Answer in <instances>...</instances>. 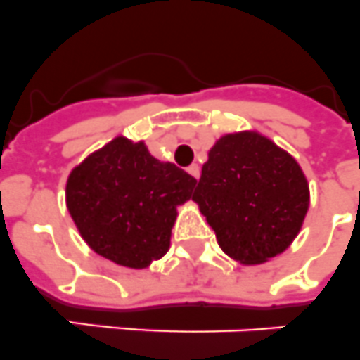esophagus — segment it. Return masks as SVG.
Returning a JSON list of instances; mask_svg holds the SVG:
<instances>
[{"instance_id":"34e87169","label":"esophagus","mask_w":360,"mask_h":360,"mask_svg":"<svg viewBox=\"0 0 360 360\" xmlns=\"http://www.w3.org/2000/svg\"><path fill=\"white\" fill-rule=\"evenodd\" d=\"M186 170H188L190 175H194L195 179H199V175H201V170H199L198 165H190L188 168H186Z\"/></svg>"}]
</instances>
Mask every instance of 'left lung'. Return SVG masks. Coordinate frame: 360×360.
Masks as SVG:
<instances>
[{"label": "left lung", "mask_w": 360, "mask_h": 360, "mask_svg": "<svg viewBox=\"0 0 360 360\" xmlns=\"http://www.w3.org/2000/svg\"><path fill=\"white\" fill-rule=\"evenodd\" d=\"M226 256L259 265L298 236L309 185L297 159L258 131L216 141L192 198Z\"/></svg>", "instance_id": "1"}]
</instances>
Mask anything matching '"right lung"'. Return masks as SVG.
<instances>
[{"label": "right lung", "instance_id": "right-lung-1", "mask_svg": "<svg viewBox=\"0 0 360 360\" xmlns=\"http://www.w3.org/2000/svg\"><path fill=\"white\" fill-rule=\"evenodd\" d=\"M198 181L148 152L144 141L117 135L71 170L65 205L96 255L144 269L170 249L177 207Z\"/></svg>", "mask_w": 360, "mask_h": 360}]
</instances>
